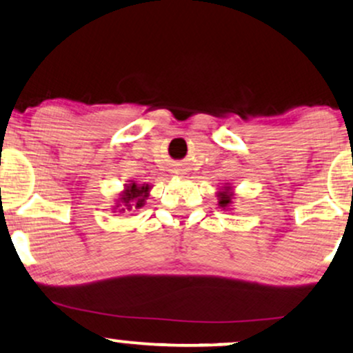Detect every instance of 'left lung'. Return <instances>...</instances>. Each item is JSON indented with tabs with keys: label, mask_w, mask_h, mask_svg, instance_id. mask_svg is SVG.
Masks as SVG:
<instances>
[{
	"label": "left lung",
	"mask_w": 353,
	"mask_h": 353,
	"mask_svg": "<svg viewBox=\"0 0 353 353\" xmlns=\"http://www.w3.org/2000/svg\"><path fill=\"white\" fill-rule=\"evenodd\" d=\"M230 199H232V192H230V188H224L222 192H219V205H221V208H228L230 202H232Z\"/></svg>",
	"instance_id": "1"
}]
</instances>
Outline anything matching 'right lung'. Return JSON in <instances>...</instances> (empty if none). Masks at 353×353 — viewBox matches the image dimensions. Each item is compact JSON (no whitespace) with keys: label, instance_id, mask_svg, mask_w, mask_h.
<instances>
[{"label":"right lung","instance_id":"obj_1","mask_svg":"<svg viewBox=\"0 0 353 353\" xmlns=\"http://www.w3.org/2000/svg\"><path fill=\"white\" fill-rule=\"evenodd\" d=\"M149 184H136V182H131V184L125 185L119 197V204L116 205L119 209V212H125V210H136L141 209L145 204V199L149 197Z\"/></svg>","mask_w":353,"mask_h":353}]
</instances>
